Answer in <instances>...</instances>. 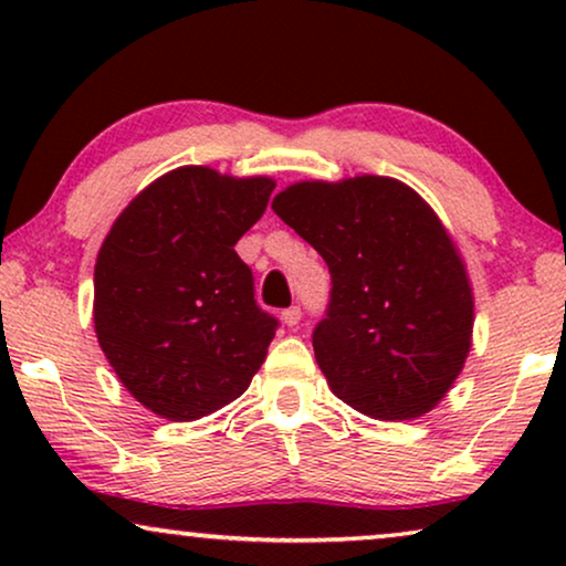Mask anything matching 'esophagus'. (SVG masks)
<instances>
[{"instance_id": "34e87169", "label": "esophagus", "mask_w": 566, "mask_h": 566, "mask_svg": "<svg viewBox=\"0 0 566 566\" xmlns=\"http://www.w3.org/2000/svg\"><path fill=\"white\" fill-rule=\"evenodd\" d=\"M283 322H285V327H296V324L301 322V308H298V306L285 308V312H283Z\"/></svg>"}]
</instances>
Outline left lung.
I'll use <instances>...</instances> for the list:
<instances>
[{"instance_id": "1", "label": "left lung", "mask_w": 566, "mask_h": 566, "mask_svg": "<svg viewBox=\"0 0 566 566\" xmlns=\"http://www.w3.org/2000/svg\"><path fill=\"white\" fill-rule=\"evenodd\" d=\"M273 211L329 268L312 343L332 394L374 420L436 409L469 358L474 291L428 200L394 177L355 175L293 182Z\"/></svg>"}]
</instances>
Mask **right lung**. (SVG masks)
<instances>
[{
	"label": "right lung",
	"mask_w": 566,
	"mask_h": 566,
	"mask_svg": "<svg viewBox=\"0 0 566 566\" xmlns=\"http://www.w3.org/2000/svg\"><path fill=\"white\" fill-rule=\"evenodd\" d=\"M273 177L185 165L146 185L95 262V335L149 412L192 422L242 397L275 319L254 304L234 244L265 213Z\"/></svg>",
	"instance_id": "1"
}]
</instances>
